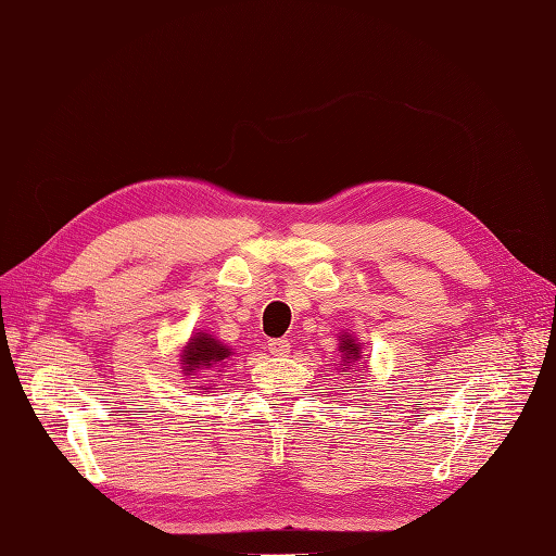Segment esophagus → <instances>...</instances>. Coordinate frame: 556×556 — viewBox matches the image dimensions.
Listing matches in <instances>:
<instances>
[{"mask_svg":"<svg viewBox=\"0 0 556 556\" xmlns=\"http://www.w3.org/2000/svg\"><path fill=\"white\" fill-rule=\"evenodd\" d=\"M268 352L274 356H288L290 354V340H286V338L268 340Z\"/></svg>","mask_w":556,"mask_h":556,"instance_id":"esophagus-1","label":"esophagus"}]
</instances>
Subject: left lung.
<instances>
[{"label":"left lung","mask_w":556,"mask_h":556,"mask_svg":"<svg viewBox=\"0 0 556 556\" xmlns=\"http://www.w3.org/2000/svg\"><path fill=\"white\" fill-rule=\"evenodd\" d=\"M340 352H342V368L348 374L344 376H350V368L362 359V342H356L352 336H348V332H342L340 336ZM364 371V368H362Z\"/></svg>","instance_id":"left-lung-1"}]
</instances>
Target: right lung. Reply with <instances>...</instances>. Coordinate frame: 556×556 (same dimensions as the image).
Instances as JSON below:
<instances>
[{"instance_id": "obj_1", "label": "right lung", "mask_w": 556, "mask_h": 556, "mask_svg": "<svg viewBox=\"0 0 556 556\" xmlns=\"http://www.w3.org/2000/svg\"><path fill=\"white\" fill-rule=\"evenodd\" d=\"M230 348H226L224 342L216 340L208 332H194V336L185 344V350L180 354V364L185 376H197L206 378L204 374H220L230 362ZM206 390V388H204Z\"/></svg>"}]
</instances>
